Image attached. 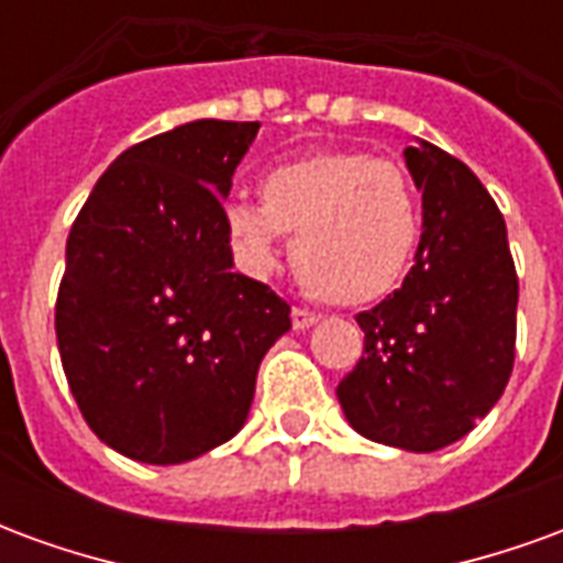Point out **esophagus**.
<instances>
[{"mask_svg": "<svg viewBox=\"0 0 563 563\" xmlns=\"http://www.w3.org/2000/svg\"><path fill=\"white\" fill-rule=\"evenodd\" d=\"M319 322V313H313V310H305V307H295L292 310V329L295 331H305L310 329V325H317Z\"/></svg>", "mask_w": 563, "mask_h": 563, "instance_id": "esophagus-1", "label": "esophagus"}]
</instances>
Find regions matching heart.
<instances>
[{
    "instance_id": "obj_1",
    "label": "heart",
    "mask_w": 563,
    "mask_h": 563,
    "mask_svg": "<svg viewBox=\"0 0 563 563\" xmlns=\"http://www.w3.org/2000/svg\"><path fill=\"white\" fill-rule=\"evenodd\" d=\"M225 232L246 268L268 271L295 234L298 277L325 301L374 305L398 289L419 244L413 186L395 162L331 150L265 174L262 201L232 198Z\"/></svg>"
}]
</instances>
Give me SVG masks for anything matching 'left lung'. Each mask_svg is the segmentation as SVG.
I'll return each instance as SVG.
<instances>
[{
  "instance_id": "obj_1",
  "label": "left lung",
  "mask_w": 563,
  "mask_h": 563,
  "mask_svg": "<svg viewBox=\"0 0 563 563\" xmlns=\"http://www.w3.org/2000/svg\"><path fill=\"white\" fill-rule=\"evenodd\" d=\"M422 189V238L401 289L358 313L365 355L338 386L346 422L374 443L434 452L504 395L516 358L519 277L507 222L446 150H404Z\"/></svg>"
}]
</instances>
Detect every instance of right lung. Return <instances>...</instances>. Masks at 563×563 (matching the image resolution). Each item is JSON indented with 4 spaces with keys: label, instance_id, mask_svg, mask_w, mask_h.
<instances>
[{
    "label": "right lung",
    "instance_id": "right-lung-1",
    "mask_svg": "<svg viewBox=\"0 0 563 563\" xmlns=\"http://www.w3.org/2000/svg\"><path fill=\"white\" fill-rule=\"evenodd\" d=\"M258 123L192 120L123 150L66 244L56 343L102 443L180 464L232 440L289 305L234 274L222 198Z\"/></svg>",
    "mask_w": 563,
    "mask_h": 563
}]
</instances>
